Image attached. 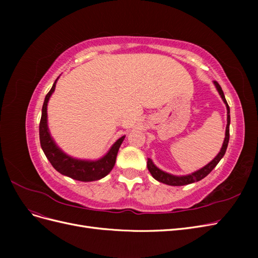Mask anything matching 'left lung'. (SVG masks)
<instances>
[{
  "instance_id": "obj_1",
  "label": "left lung",
  "mask_w": 258,
  "mask_h": 258,
  "mask_svg": "<svg viewBox=\"0 0 258 258\" xmlns=\"http://www.w3.org/2000/svg\"><path fill=\"white\" fill-rule=\"evenodd\" d=\"M214 85L215 87L220 93L221 98L223 99L224 103L226 104V107H227V126H226V134H225V140H224V143L223 146L221 148L220 153L216 155V157L209 162L207 166H205L204 168H201L200 170L196 171V172H194L191 174H187V175H182V176H177V175H173V174H170L165 172V171L160 170L159 168L156 167L154 165V162L152 161L151 158H147V169L150 171L152 176L157 179L158 182L163 183V184H167V185H171V186H183V185H187V184H191L195 182H198L200 179H202L204 177H206L211 171H212L220 160L223 158V156L226 153V150H227V146H228V142H229V124H230V111H229V106L227 101L225 99L224 96V92L222 90V87L220 86L216 81H214Z\"/></svg>"
}]
</instances>
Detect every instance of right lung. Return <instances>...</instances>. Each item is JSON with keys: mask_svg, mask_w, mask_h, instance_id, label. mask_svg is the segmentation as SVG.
Segmentation results:
<instances>
[{"mask_svg": "<svg viewBox=\"0 0 258 258\" xmlns=\"http://www.w3.org/2000/svg\"><path fill=\"white\" fill-rule=\"evenodd\" d=\"M58 79L54 81L51 89L46 95L42 108V117L40 121V142L42 150L51 163V166L59 173L82 182L97 181V179L106 176L112 171L115 166L117 153H118L124 136L117 140L110 148V151L102 158L95 161L76 159L62 152L52 140L47 126V103L54 91V88H56Z\"/></svg>", "mask_w": 258, "mask_h": 258, "instance_id": "add662e5", "label": "right lung"}]
</instances>
